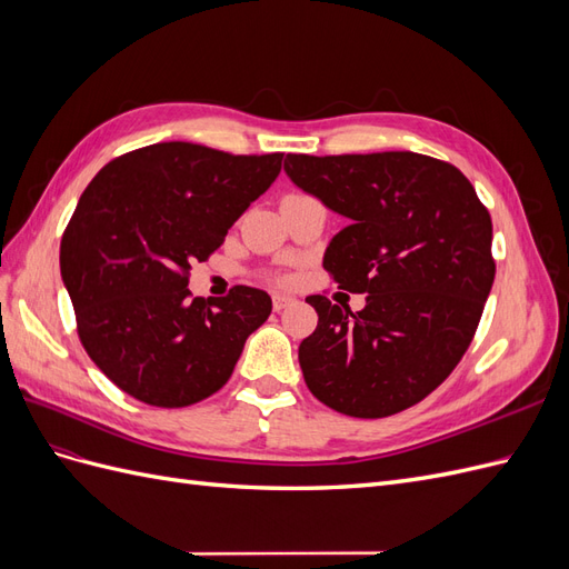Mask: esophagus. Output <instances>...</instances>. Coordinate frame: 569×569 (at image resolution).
I'll return each instance as SVG.
<instances>
[{
  "label": "esophagus",
  "mask_w": 569,
  "mask_h": 569,
  "mask_svg": "<svg viewBox=\"0 0 569 569\" xmlns=\"http://www.w3.org/2000/svg\"><path fill=\"white\" fill-rule=\"evenodd\" d=\"M291 303H295V299H291V297H287V295H272V308H274V311H284V308L287 306H291Z\"/></svg>",
  "instance_id": "obj_1"
}]
</instances>
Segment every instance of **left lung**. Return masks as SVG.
Returning <instances> with one entry per match:
<instances>
[{
	"label": "left lung",
	"mask_w": 569,
	"mask_h": 569,
	"mask_svg": "<svg viewBox=\"0 0 569 569\" xmlns=\"http://www.w3.org/2000/svg\"><path fill=\"white\" fill-rule=\"evenodd\" d=\"M284 173L343 216L322 266L363 311L308 297L318 327L299 347L318 401L351 418H387L435 391L468 351L493 284L491 218L446 161L416 151L306 157Z\"/></svg>",
	"instance_id": "obj_1"
}]
</instances>
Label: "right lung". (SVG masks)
Segmentation results:
<instances>
[{
    "label": "right lung",
    "mask_w": 569,
    "mask_h": 569,
    "mask_svg": "<svg viewBox=\"0 0 569 569\" xmlns=\"http://www.w3.org/2000/svg\"><path fill=\"white\" fill-rule=\"evenodd\" d=\"M282 153L232 157L189 142L123 153L84 189L61 239V278L84 351L137 401L182 408L230 380L272 301L256 287L189 297L206 261L280 176Z\"/></svg>",
    "instance_id": "add662e5"
}]
</instances>
